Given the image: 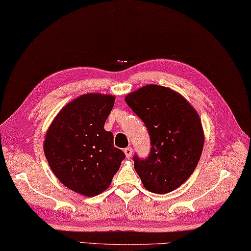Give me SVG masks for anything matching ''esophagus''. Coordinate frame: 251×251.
<instances>
[{"mask_svg":"<svg viewBox=\"0 0 251 251\" xmlns=\"http://www.w3.org/2000/svg\"><path fill=\"white\" fill-rule=\"evenodd\" d=\"M124 152L126 155V158H130L131 155H132V149L129 146V147H126V149L124 150Z\"/></svg>","mask_w":251,"mask_h":251,"instance_id":"34e87169","label":"esophagus"}]
</instances>
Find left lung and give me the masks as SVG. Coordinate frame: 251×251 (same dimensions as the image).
Instances as JSON below:
<instances>
[{
	"instance_id": "left-lung-1",
	"label": "left lung",
	"mask_w": 251,
	"mask_h": 251,
	"mask_svg": "<svg viewBox=\"0 0 251 251\" xmlns=\"http://www.w3.org/2000/svg\"><path fill=\"white\" fill-rule=\"evenodd\" d=\"M127 105L142 120L151 139L147 158L133 156L144 187L166 194L195 171L203 147V131L195 109L170 88L149 85L128 94Z\"/></svg>"
}]
</instances>
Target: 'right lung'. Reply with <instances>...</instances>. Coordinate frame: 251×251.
Returning a JSON list of instances; mask_svg holds the SVG:
<instances>
[{"label":"right lung","mask_w":251,"mask_h":251,"mask_svg":"<svg viewBox=\"0 0 251 251\" xmlns=\"http://www.w3.org/2000/svg\"><path fill=\"white\" fill-rule=\"evenodd\" d=\"M115 98L89 93L64 106L50 124L44 153L59 181L78 194L92 197L105 191L125 153L113 146L104 129Z\"/></svg>","instance_id":"obj_1"}]
</instances>
